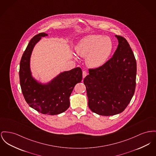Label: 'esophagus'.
Here are the masks:
<instances>
[{
  "instance_id": "34e87169",
  "label": "esophagus",
  "mask_w": 156,
  "mask_h": 156,
  "mask_svg": "<svg viewBox=\"0 0 156 156\" xmlns=\"http://www.w3.org/2000/svg\"><path fill=\"white\" fill-rule=\"evenodd\" d=\"M87 75V71H83V78H85L86 76Z\"/></svg>"
}]
</instances>
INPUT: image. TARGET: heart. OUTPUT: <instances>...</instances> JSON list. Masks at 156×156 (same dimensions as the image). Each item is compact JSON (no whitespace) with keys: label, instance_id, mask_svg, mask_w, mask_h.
<instances>
[{"label":"heart","instance_id":"1","mask_svg":"<svg viewBox=\"0 0 156 156\" xmlns=\"http://www.w3.org/2000/svg\"><path fill=\"white\" fill-rule=\"evenodd\" d=\"M114 49L111 39L101 35L93 34L83 37L75 47L76 53L86 57V64L93 68H100L108 60Z\"/></svg>","mask_w":156,"mask_h":156}]
</instances>
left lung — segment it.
Here are the masks:
<instances>
[{
	"label": "left lung",
	"mask_w": 156,
	"mask_h": 156,
	"mask_svg": "<svg viewBox=\"0 0 156 156\" xmlns=\"http://www.w3.org/2000/svg\"><path fill=\"white\" fill-rule=\"evenodd\" d=\"M118 47L112 57L100 68L89 69L83 80L92 112L110 116L122 112L136 89L137 64L127 40L115 35Z\"/></svg>",
	"instance_id": "8db88e82"
}]
</instances>
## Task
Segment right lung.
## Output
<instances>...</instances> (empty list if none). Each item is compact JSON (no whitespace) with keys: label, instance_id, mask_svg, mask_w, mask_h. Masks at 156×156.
Segmentation results:
<instances>
[{"label":"right lung","instance_id":"right-lung-1","mask_svg":"<svg viewBox=\"0 0 156 156\" xmlns=\"http://www.w3.org/2000/svg\"><path fill=\"white\" fill-rule=\"evenodd\" d=\"M46 36L45 33H40L28 44L20 62V84L25 100L30 107L44 114L57 115L69 108V97L75 85L82 81L83 71L77 67L59 73L46 84L37 82L32 75L30 56L34 46L42 37Z\"/></svg>","mask_w":156,"mask_h":156}]
</instances>
